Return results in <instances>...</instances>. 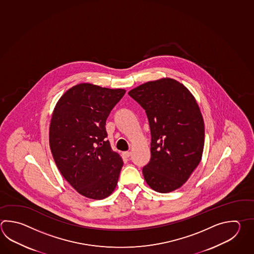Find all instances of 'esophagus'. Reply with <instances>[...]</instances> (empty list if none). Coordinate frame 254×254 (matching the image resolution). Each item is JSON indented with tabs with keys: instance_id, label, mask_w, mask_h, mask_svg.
Here are the masks:
<instances>
[{
	"instance_id": "34e87169",
	"label": "esophagus",
	"mask_w": 254,
	"mask_h": 254,
	"mask_svg": "<svg viewBox=\"0 0 254 254\" xmlns=\"http://www.w3.org/2000/svg\"><path fill=\"white\" fill-rule=\"evenodd\" d=\"M130 155H131V153L128 152V151L123 152V156H124L125 158H128V157H130Z\"/></svg>"
}]
</instances>
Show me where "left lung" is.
Returning <instances> with one entry per match:
<instances>
[{
  "label": "left lung",
  "mask_w": 254,
  "mask_h": 254,
  "mask_svg": "<svg viewBox=\"0 0 254 254\" xmlns=\"http://www.w3.org/2000/svg\"><path fill=\"white\" fill-rule=\"evenodd\" d=\"M128 95L145 109L150 127L145 182L158 192L175 191L202 159L204 124L196 100L183 84L169 78L142 84Z\"/></svg>",
  "instance_id": "left-lung-1"
}]
</instances>
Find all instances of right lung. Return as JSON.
Segmentation results:
<instances>
[{
	"instance_id": "1",
	"label": "right lung",
	"mask_w": 254,
	"mask_h": 254,
	"mask_svg": "<svg viewBox=\"0 0 254 254\" xmlns=\"http://www.w3.org/2000/svg\"><path fill=\"white\" fill-rule=\"evenodd\" d=\"M126 90L81 83L59 99L50 126V146L63 177L78 193L100 200L114 191L123 166L111 149L106 120Z\"/></svg>"
}]
</instances>
